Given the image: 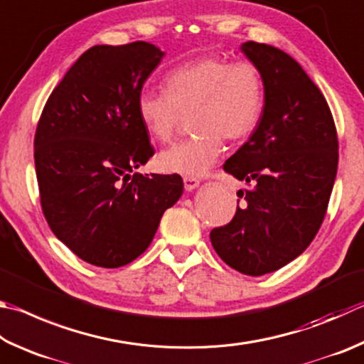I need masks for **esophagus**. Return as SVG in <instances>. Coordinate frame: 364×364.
<instances>
[{
    "mask_svg": "<svg viewBox=\"0 0 364 364\" xmlns=\"http://www.w3.org/2000/svg\"><path fill=\"white\" fill-rule=\"evenodd\" d=\"M183 183H184V188H186V191H193L199 186V180H197L196 176H184Z\"/></svg>",
    "mask_w": 364,
    "mask_h": 364,
    "instance_id": "obj_1",
    "label": "esophagus"
}]
</instances>
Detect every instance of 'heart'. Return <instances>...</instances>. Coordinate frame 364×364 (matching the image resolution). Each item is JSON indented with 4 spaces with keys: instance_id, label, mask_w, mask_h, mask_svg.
Listing matches in <instances>:
<instances>
[{
    "instance_id": "b5f03b06",
    "label": "heart",
    "mask_w": 364,
    "mask_h": 364,
    "mask_svg": "<svg viewBox=\"0 0 364 364\" xmlns=\"http://www.w3.org/2000/svg\"><path fill=\"white\" fill-rule=\"evenodd\" d=\"M162 85L164 92L143 90L136 98L138 119L151 140L170 141L191 114L197 134L162 151L157 165L165 173L203 175L221 156L223 138L245 140L266 109V82L251 62L200 55L171 68Z\"/></svg>"
}]
</instances>
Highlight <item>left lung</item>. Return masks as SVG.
<instances>
[{
    "label": "left lung",
    "mask_w": 364,
    "mask_h": 364,
    "mask_svg": "<svg viewBox=\"0 0 364 364\" xmlns=\"http://www.w3.org/2000/svg\"><path fill=\"white\" fill-rule=\"evenodd\" d=\"M242 50L266 82V109L250 140L223 165L248 189L210 240L221 259L259 277L296 259L318 232L338 173L339 141L326 98L287 52L248 41Z\"/></svg>",
    "instance_id": "8db88e82"
}]
</instances>
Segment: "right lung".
Masks as SVG:
<instances>
[{
	"mask_svg": "<svg viewBox=\"0 0 364 364\" xmlns=\"http://www.w3.org/2000/svg\"><path fill=\"white\" fill-rule=\"evenodd\" d=\"M154 44L94 46L52 90L35 134L39 199L52 232L92 266L116 269L153 242L183 194L180 175H141L154 156L136 114L162 60Z\"/></svg>",
	"mask_w": 364,
	"mask_h": 364,
	"instance_id": "1",
	"label": "right lung"
}]
</instances>
